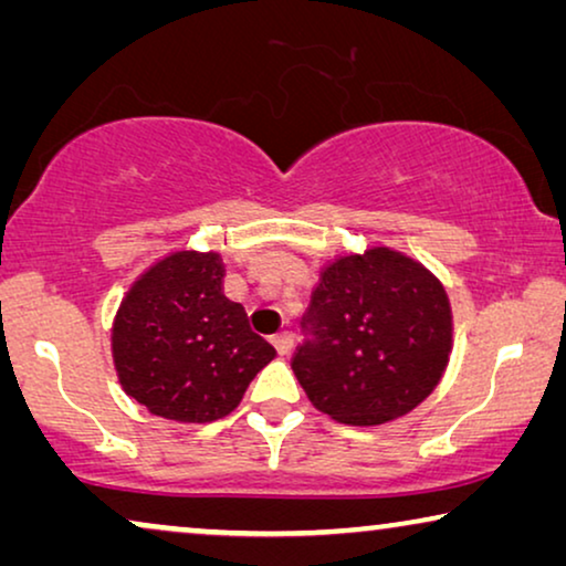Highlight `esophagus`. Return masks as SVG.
<instances>
[{
	"instance_id": "1",
	"label": "esophagus",
	"mask_w": 566,
	"mask_h": 566,
	"mask_svg": "<svg viewBox=\"0 0 566 566\" xmlns=\"http://www.w3.org/2000/svg\"><path fill=\"white\" fill-rule=\"evenodd\" d=\"M273 345H275V350L281 353V355H289L293 350V335H291L289 329L277 332V335L273 337Z\"/></svg>"
}]
</instances>
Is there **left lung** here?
I'll return each instance as SVG.
<instances>
[{"label": "left lung", "instance_id": "1", "mask_svg": "<svg viewBox=\"0 0 566 566\" xmlns=\"http://www.w3.org/2000/svg\"><path fill=\"white\" fill-rule=\"evenodd\" d=\"M301 327L293 374L308 401L343 424L412 412L440 384L453 347L443 283L389 247L329 262Z\"/></svg>", "mask_w": 566, "mask_h": 566}]
</instances>
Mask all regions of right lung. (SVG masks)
<instances>
[{"label": "right lung", "instance_id": "add662e5", "mask_svg": "<svg viewBox=\"0 0 566 566\" xmlns=\"http://www.w3.org/2000/svg\"><path fill=\"white\" fill-rule=\"evenodd\" d=\"M223 275L219 252H169L123 296L111 335L115 374L151 415L221 420L275 358L244 306L223 296Z\"/></svg>", "mask_w": 566, "mask_h": 566}]
</instances>
